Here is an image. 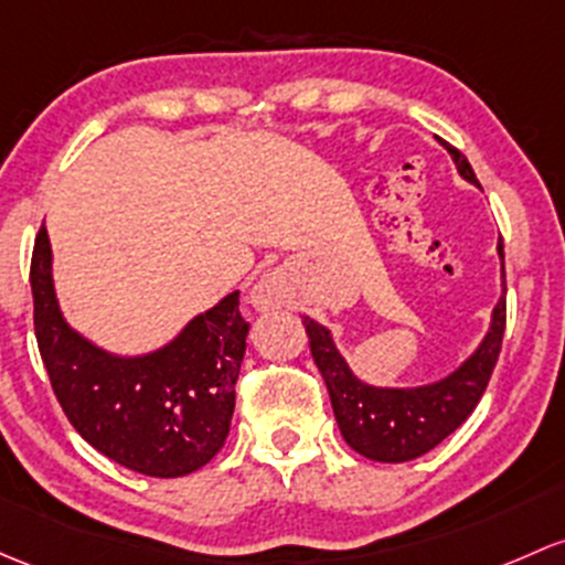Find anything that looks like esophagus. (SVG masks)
<instances>
[{"mask_svg":"<svg viewBox=\"0 0 565 565\" xmlns=\"http://www.w3.org/2000/svg\"><path fill=\"white\" fill-rule=\"evenodd\" d=\"M284 302V284L276 273H267V276L259 278L252 289V306L257 311H270V308H278Z\"/></svg>","mask_w":565,"mask_h":565,"instance_id":"1","label":"esophagus"}]
</instances>
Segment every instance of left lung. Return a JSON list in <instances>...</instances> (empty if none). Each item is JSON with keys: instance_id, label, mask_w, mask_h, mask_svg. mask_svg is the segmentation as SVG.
Returning a JSON list of instances; mask_svg holds the SVG:
<instances>
[{"instance_id": "obj_1", "label": "left lung", "mask_w": 565, "mask_h": 565, "mask_svg": "<svg viewBox=\"0 0 565 565\" xmlns=\"http://www.w3.org/2000/svg\"><path fill=\"white\" fill-rule=\"evenodd\" d=\"M444 148L455 159L457 173L466 181L479 183L468 159L449 142H444ZM498 254L503 267V243H498ZM302 324H306L313 362L328 384L343 441L367 460L406 462L438 447L449 433L471 417L477 403L482 401L507 330V273H503V298L492 311L490 332L477 352L447 379L425 387L390 390L360 382L349 371L347 360L338 354L330 330L308 317L302 319Z\"/></svg>"}]
</instances>
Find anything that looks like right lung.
I'll return each instance as SVG.
<instances>
[{"instance_id":"1","label":"right lung","mask_w":565,"mask_h":565,"mask_svg":"<svg viewBox=\"0 0 565 565\" xmlns=\"http://www.w3.org/2000/svg\"><path fill=\"white\" fill-rule=\"evenodd\" d=\"M29 281L53 395L97 452L159 479L186 477L218 455L233 423L248 335L237 292L194 317L159 352L116 358L64 322L45 224L34 241Z\"/></svg>"}]
</instances>
